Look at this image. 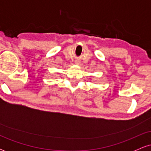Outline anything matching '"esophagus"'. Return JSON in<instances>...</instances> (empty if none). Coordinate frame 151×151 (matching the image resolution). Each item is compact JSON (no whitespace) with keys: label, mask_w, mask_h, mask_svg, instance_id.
I'll list each match as a JSON object with an SVG mask.
<instances>
[{"label":"esophagus","mask_w":151,"mask_h":151,"mask_svg":"<svg viewBox=\"0 0 151 151\" xmlns=\"http://www.w3.org/2000/svg\"><path fill=\"white\" fill-rule=\"evenodd\" d=\"M75 63H76V64H78V65H79V62L78 61V60H76V61H75Z\"/></svg>","instance_id":"esophagus-1"}]
</instances>
